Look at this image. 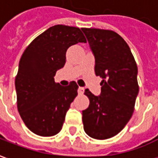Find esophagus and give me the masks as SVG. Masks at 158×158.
<instances>
[{"label": "esophagus", "mask_w": 158, "mask_h": 158, "mask_svg": "<svg viewBox=\"0 0 158 158\" xmlns=\"http://www.w3.org/2000/svg\"><path fill=\"white\" fill-rule=\"evenodd\" d=\"M85 92V89L83 88V87H79V89H78V93H79V95H83Z\"/></svg>", "instance_id": "34e87169"}]
</instances>
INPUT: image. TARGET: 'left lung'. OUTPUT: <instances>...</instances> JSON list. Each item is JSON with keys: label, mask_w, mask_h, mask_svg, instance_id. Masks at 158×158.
<instances>
[{"label": "left lung", "mask_w": 158, "mask_h": 158, "mask_svg": "<svg viewBox=\"0 0 158 158\" xmlns=\"http://www.w3.org/2000/svg\"><path fill=\"white\" fill-rule=\"evenodd\" d=\"M96 59L95 73L102 78L98 96L86 89L89 107L82 112L84 129L91 138L106 139L122 130L135 110L139 92L138 69L125 40L113 30L82 28Z\"/></svg>", "instance_id": "1"}]
</instances>
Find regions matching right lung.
I'll return each instance as SVG.
<instances>
[{"instance_id":"add662e5","label":"right lung","mask_w":158,"mask_h":158,"mask_svg":"<svg viewBox=\"0 0 158 158\" xmlns=\"http://www.w3.org/2000/svg\"><path fill=\"white\" fill-rule=\"evenodd\" d=\"M79 42L86 43L79 28L57 24L37 36L23 53L15 79L17 106L35 135L48 137L62 129L79 86L74 81L61 86L54 76L64 67L68 48Z\"/></svg>"}]
</instances>
